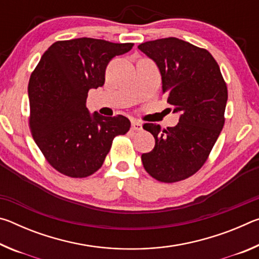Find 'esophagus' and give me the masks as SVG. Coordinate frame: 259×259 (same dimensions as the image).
Segmentation results:
<instances>
[{
  "mask_svg": "<svg viewBox=\"0 0 259 259\" xmlns=\"http://www.w3.org/2000/svg\"><path fill=\"white\" fill-rule=\"evenodd\" d=\"M131 128H133V130H136V131H142L143 130V123H142V122L137 121V120H133V121H131Z\"/></svg>",
  "mask_w": 259,
  "mask_h": 259,
  "instance_id": "34e87169",
  "label": "esophagus"
}]
</instances>
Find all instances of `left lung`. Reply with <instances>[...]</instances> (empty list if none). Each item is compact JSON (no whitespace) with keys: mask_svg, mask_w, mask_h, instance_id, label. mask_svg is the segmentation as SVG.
<instances>
[{"mask_svg":"<svg viewBox=\"0 0 259 259\" xmlns=\"http://www.w3.org/2000/svg\"><path fill=\"white\" fill-rule=\"evenodd\" d=\"M138 49L159 68L162 93L179 114L175 126L161 130L144 124L155 146L142 161L153 178L163 183L183 181L203 165L224 126L227 88L210 52L177 37L148 41Z\"/></svg>","mask_w":259,"mask_h":259,"instance_id":"left-lung-1","label":"left lung"}]
</instances>
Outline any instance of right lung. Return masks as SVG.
Returning <instances> with one entry per match:
<instances>
[{
	"mask_svg": "<svg viewBox=\"0 0 259 259\" xmlns=\"http://www.w3.org/2000/svg\"><path fill=\"white\" fill-rule=\"evenodd\" d=\"M134 43L81 37L55 42L41 57L28 83L29 125L48 162L74 178L90 176L103 165L115 136L130 129L123 115L90 113V89L105 83V71L115 56Z\"/></svg>",
	"mask_w": 259,
	"mask_h": 259,
	"instance_id": "obj_1",
	"label": "right lung"
}]
</instances>
